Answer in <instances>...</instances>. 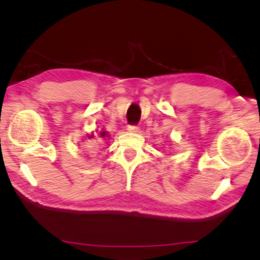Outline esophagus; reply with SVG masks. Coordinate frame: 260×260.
<instances>
[{
	"label": "esophagus",
	"instance_id": "obj_1",
	"mask_svg": "<svg viewBox=\"0 0 260 260\" xmlns=\"http://www.w3.org/2000/svg\"><path fill=\"white\" fill-rule=\"evenodd\" d=\"M127 131L132 132V133H139V132H140V127L129 125V126H127Z\"/></svg>",
	"mask_w": 260,
	"mask_h": 260
}]
</instances>
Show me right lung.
<instances>
[{"label":"right lung","instance_id":"obj_1","mask_svg":"<svg viewBox=\"0 0 260 260\" xmlns=\"http://www.w3.org/2000/svg\"><path fill=\"white\" fill-rule=\"evenodd\" d=\"M96 132H97V131H96ZM99 134H101L102 137H105V136L108 135V133H107L106 131H101V133H99ZM92 137H93V132H91V133H89V134H87L85 139H92Z\"/></svg>","mask_w":260,"mask_h":260}]
</instances>
